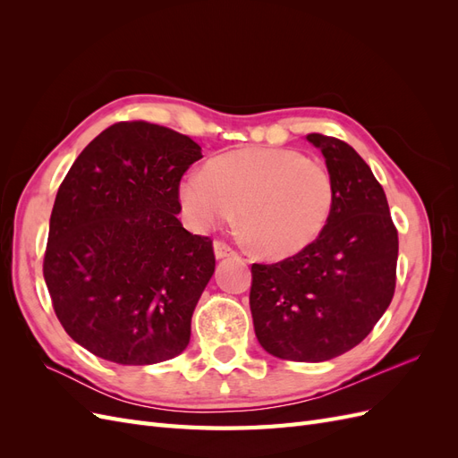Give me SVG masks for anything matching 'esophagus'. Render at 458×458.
<instances>
[{
	"mask_svg": "<svg viewBox=\"0 0 458 458\" xmlns=\"http://www.w3.org/2000/svg\"><path fill=\"white\" fill-rule=\"evenodd\" d=\"M214 254H216L217 259H224V258H229V256H234L237 252H234L227 242L216 241V242H214Z\"/></svg>",
	"mask_w": 458,
	"mask_h": 458,
	"instance_id": "1",
	"label": "esophagus"
}]
</instances>
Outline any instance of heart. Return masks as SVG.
<instances>
[{
    "label": "heart",
    "instance_id": "b5f03b06",
    "mask_svg": "<svg viewBox=\"0 0 458 458\" xmlns=\"http://www.w3.org/2000/svg\"><path fill=\"white\" fill-rule=\"evenodd\" d=\"M183 214L197 229H212L239 210V224L256 250L286 258L310 246L335 204L327 165L290 148L227 152L185 177Z\"/></svg>",
    "mask_w": 458,
    "mask_h": 458
}]
</instances>
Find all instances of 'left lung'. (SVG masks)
<instances>
[{
  "label": "left lung",
  "instance_id": "obj_1",
  "mask_svg": "<svg viewBox=\"0 0 458 458\" xmlns=\"http://www.w3.org/2000/svg\"><path fill=\"white\" fill-rule=\"evenodd\" d=\"M335 183L321 234L276 263H254L250 311L261 348L288 361L321 363L361 344L395 290L397 229L386 192L355 148L310 133Z\"/></svg>",
  "mask_w": 458,
  "mask_h": 458
}]
</instances>
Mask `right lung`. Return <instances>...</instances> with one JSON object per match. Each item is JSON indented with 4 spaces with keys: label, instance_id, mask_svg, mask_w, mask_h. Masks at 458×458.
<instances>
[{
    "label": "right lung",
    "instance_id": "obj_1",
    "mask_svg": "<svg viewBox=\"0 0 458 458\" xmlns=\"http://www.w3.org/2000/svg\"><path fill=\"white\" fill-rule=\"evenodd\" d=\"M202 148L148 122H118L80 152L49 219L44 279L66 335L118 365L182 353L216 269L212 241L177 214Z\"/></svg>",
    "mask_w": 458,
    "mask_h": 458
}]
</instances>
